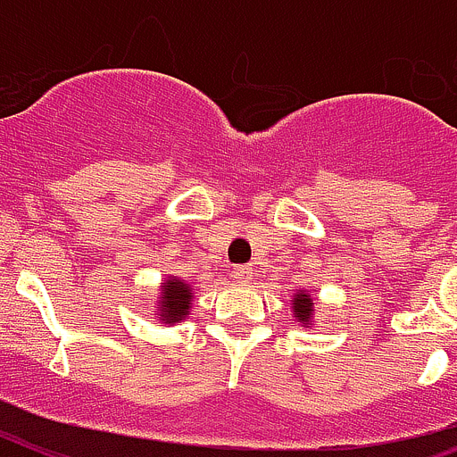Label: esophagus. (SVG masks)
I'll list each match as a JSON object with an SVG mask.
<instances>
[{"label":"esophagus","instance_id":"34e87169","mask_svg":"<svg viewBox=\"0 0 457 457\" xmlns=\"http://www.w3.org/2000/svg\"><path fill=\"white\" fill-rule=\"evenodd\" d=\"M232 275L237 282H250L253 279V269L250 266H234Z\"/></svg>","mask_w":457,"mask_h":457}]
</instances>
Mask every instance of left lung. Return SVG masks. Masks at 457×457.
Wrapping results in <instances>:
<instances>
[{
  "label": "left lung",
  "mask_w": 457,
  "mask_h": 457,
  "mask_svg": "<svg viewBox=\"0 0 457 457\" xmlns=\"http://www.w3.org/2000/svg\"><path fill=\"white\" fill-rule=\"evenodd\" d=\"M291 312H294L295 320L303 323L305 328H312V314H314V300L307 291H295L291 298Z\"/></svg>",
  "instance_id": "left-lung-1"
}]
</instances>
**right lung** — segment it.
I'll return each instance as SVG.
<instances>
[{
	"label": "right lung",
	"mask_w": 457,
	"mask_h": 457,
	"mask_svg": "<svg viewBox=\"0 0 457 457\" xmlns=\"http://www.w3.org/2000/svg\"><path fill=\"white\" fill-rule=\"evenodd\" d=\"M193 300V289L187 279L182 278H163L162 282V294L157 300V319L166 326H175V323H182L188 316Z\"/></svg>",
	"instance_id": "add662e5"
}]
</instances>
